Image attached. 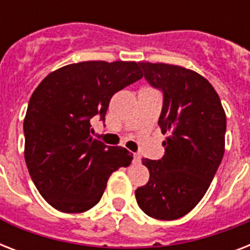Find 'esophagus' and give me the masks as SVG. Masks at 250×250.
<instances>
[{"mask_svg": "<svg viewBox=\"0 0 250 250\" xmlns=\"http://www.w3.org/2000/svg\"><path fill=\"white\" fill-rule=\"evenodd\" d=\"M140 160H141L140 154L135 153V154H133V164H139V162H140Z\"/></svg>", "mask_w": 250, "mask_h": 250, "instance_id": "34e87169", "label": "esophagus"}]
</instances>
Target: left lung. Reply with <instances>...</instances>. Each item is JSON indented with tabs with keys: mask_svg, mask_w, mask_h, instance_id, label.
Here are the masks:
<instances>
[{
	"mask_svg": "<svg viewBox=\"0 0 250 250\" xmlns=\"http://www.w3.org/2000/svg\"><path fill=\"white\" fill-rule=\"evenodd\" d=\"M149 84L164 93L158 125L165 156L144 158L149 182L135 190L146 215L172 221L189 213L204 197L225 154L226 114L208 80L188 68L139 63Z\"/></svg>",
	"mask_w": 250,
	"mask_h": 250,
	"instance_id": "8db88e82",
	"label": "left lung"
}]
</instances>
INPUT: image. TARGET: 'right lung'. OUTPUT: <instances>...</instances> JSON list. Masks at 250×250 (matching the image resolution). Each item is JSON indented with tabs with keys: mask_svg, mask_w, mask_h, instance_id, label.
<instances>
[{
	"mask_svg": "<svg viewBox=\"0 0 250 250\" xmlns=\"http://www.w3.org/2000/svg\"><path fill=\"white\" fill-rule=\"evenodd\" d=\"M143 78L136 62L88 61L45 78L29 98L24 158L40 194L63 213H83L101 200L110 175L132 154L92 137L90 119L105 121L114 94Z\"/></svg>",
	"mask_w": 250,
	"mask_h": 250,
	"instance_id": "1",
	"label": "right lung"
}]
</instances>
